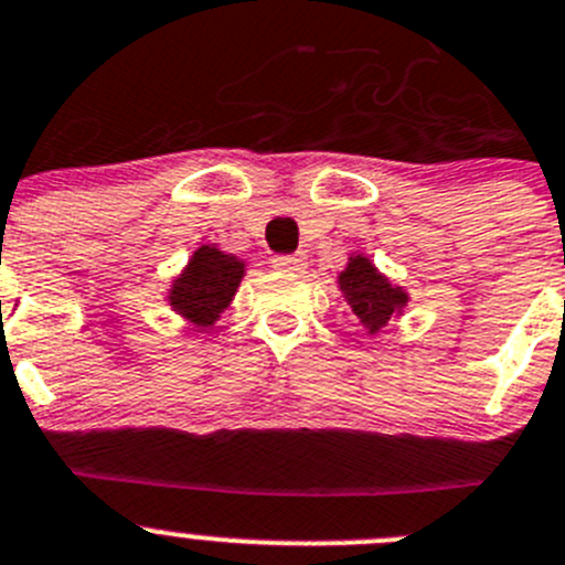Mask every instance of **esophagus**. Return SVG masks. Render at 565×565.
<instances>
[{
	"instance_id": "esophagus-1",
	"label": "esophagus",
	"mask_w": 565,
	"mask_h": 565,
	"mask_svg": "<svg viewBox=\"0 0 565 565\" xmlns=\"http://www.w3.org/2000/svg\"><path fill=\"white\" fill-rule=\"evenodd\" d=\"M271 263L274 268H279V271H302L305 268L302 255H277Z\"/></svg>"
}]
</instances>
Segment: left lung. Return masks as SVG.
Segmentation results:
<instances>
[{"label":"left lung","instance_id":"left-lung-1","mask_svg":"<svg viewBox=\"0 0 565 565\" xmlns=\"http://www.w3.org/2000/svg\"><path fill=\"white\" fill-rule=\"evenodd\" d=\"M338 286L369 335H377L407 305V294L399 286H391V279L383 277L363 255L349 257L347 268L338 274Z\"/></svg>","mask_w":565,"mask_h":565}]
</instances>
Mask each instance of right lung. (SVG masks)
<instances>
[{"mask_svg":"<svg viewBox=\"0 0 565 565\" xmlns=\"http://www.w3.org/2000/svg\"><path fill=\"white\" fill-rule=\"evenodd\" d=\"M246 263L235 255H224L211 244H202L180 277L169 288V305L174 313L196 324L199 330L211 327L227 310L244 279Z\"/></svg>","mask_w":565,"mask_h":565,"instance_id":"right-lung-1","label":"right lung"}]
</instances>
